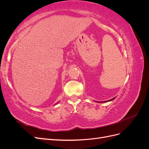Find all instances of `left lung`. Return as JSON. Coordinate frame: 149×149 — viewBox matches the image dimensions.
Listing matches in <instances>:
<instances>
[{
    "instance_id": "1",
    "label": "left lung",
    "mask_w": 149,
    "mask_h": 149,
    "mask_svg": "<svg viewBox=\"0 0 149 149\" xmlns=\"http://www.w3.org/2000/svg\"><path fill=\"white\" fill-rule=\"evenodd\" d=\"M116 97H114V98H112V99H111V100H109V101H104V102H108V101H112V100H114Z\"/></svg>"
}]
</instances>
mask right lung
Wrapping results in <instances>:
<instances>
[{
    "label": "right lung",
    "mask_w": 149,
    "mask_h": 149,
    "mask_svg": "<svg viewBox=\"0 0 149 149\" xmlns=\"http://www.w3.org/2000/svg\"><path fill=\"white\" fill-rule=\"evenodd\" d=\"M57 103H58V102H57ZM57 103H56V104H57Z\"/></svg>",
    "instance_id": "add662e5"
}]
</instances>
